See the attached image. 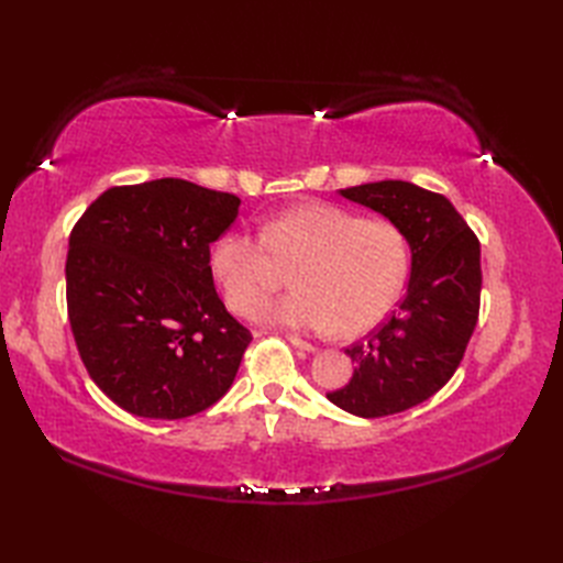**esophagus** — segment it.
Here are the masks:
<instances>
[{
	"instance_id": "obj_1",
	"label": "esophagus",
	"mask_w": 563,
	"mask_h": 563,
	"mask_svg": "<svg viewBox=\"0 0 563 563\" xmlns=\"http://www.w3.org/2000/svg\"><path fill=\"white\" fill-rule=\"evenodd\" d=\"M288 343H291V345H294V347H298V350H302V352H317V347H314V345L305 343V340H300L298 335H288Z\"/></svg>"
}]
</instances>
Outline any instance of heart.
I'll return each instance as SVG.
<instances>
[{"label":"heart","mask_w":563,"mask_h":563,"mask_svg":"<svg viewBox=\"0 0 563 563\" xmlns=\"http://www.w3.org/2000/svg\"><path fill=\"white\" fill-rule=\"evenodd\" d=\"M269 252L277 263H296V291L272 305L265 319L296 331L366 333L391 308L406 272L404 236L387 220L305 201L269 218L263 240L244 230L216 240L211 277L232 312L253 319L265 310L277 288Z\"/></svg>","instance_id":"obj_1"}]
</instances>
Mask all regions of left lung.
I'll use <instances>...</instances> for the list:
<instances>
[{"mask_svg":"<svg viewBox=\"0 0 563 563\" xmlns=\"http://www.w3.org/2000/svg\"><path fill=\"white\" fill-rule=\"evenodd\" d=\"M338 195L401 232L411 279L399 310L366 343L345 350L354 373L327 399L360 418L401 413L444 387L463 360L479 317V240L444 195L413 183H366Z\"/></svg>","mask_w":563,"mask_h":563,"instance_id":"obj_1","label":"left lung"}]
</instances>
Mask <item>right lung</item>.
Returning a JSON list of instances; mask_svg holds the SVG:
<instances>
[{
  "label": "right lung",
  "instance_id": "right-lung-1",
  "mask_svg": "<svg viewBox=\"0 0 563 563\" xmlns=\"http://www.w3.org/2000/svg\"><path fill=\"white\" fill-rule=\"evenodd\" d=\"M240 203L159 178L110 187L73 228L67 317L91 380L124 411L187 418L234 383L251 333L218 298L209 255Z\"/></svg>",
  "mask_w": 563,
  "mask_h": 563
}]
</instances>
